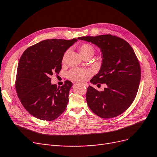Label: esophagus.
Listing matches in <instances>:
<instances>
[{
    "mask_svg": "<svg viewBox=\"0 0 157 157\" xmlns=\"http://www.w3.org/2000/svg\"><path fill=\"white\" fill-rule=\"evenodd\" d=\"M83 84L85 86H88V84H87L86 83H83Z\"/></svg>",
    "mask_w": 157,
    "mask_h": 157,
    "instance_id": "34e87169",
    "label": "esophagus"
}]
</instances>
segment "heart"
I'll return each instance as SVG.
<instances>
[{
  "instance_id": "heart-1",
  "label": "heart",
  "mask_w": 157,
  "mask_h": 157,
  "mask_svg": "<svg viewBox=\"0 0 157 157\" xmlns=\"http://www.w3.org/2000/svg\"><path fill=\"white\" fill-rule=\"evenodd\" d=\"M79 51L83 58L87 56H92L94 54V47L90 44L84 43L81 44L79 47ZM68 51H66L62 58V61L64 62L66 59ZM92 72L90 69H80V68H74L67 72V78L74 81H85L89 76H90Z\"/></svg>"
}]
</instances>
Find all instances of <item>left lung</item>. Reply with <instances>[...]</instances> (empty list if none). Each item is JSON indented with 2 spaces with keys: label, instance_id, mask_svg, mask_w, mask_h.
Listing matches in <instances>:
<instances>
[{
  "label": "left lung",
  "instance_id": "left-lung-1",
  "mask_svg": "<svg viewBox=\"0 0 157 157\" xmlns=\"http://www.w3.org/2000/svg\"><path fill=\"white\" fill-rule=\"evenodd\" d=\"M78 39L97 45L103 54L101 69L90 82L106 83L107 87L101 92L91 86L87 88L88 106L101 118L118 116L130 106L138 92L141 71L137 56L126 41L116 36L103 35Z\"/></svg>",
  "mask_w": 157,
  "mask_h": 157
}]
</instances>
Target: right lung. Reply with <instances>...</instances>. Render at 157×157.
<instances>
[{
	"instance_id": "obj_1",
	"label": "right lung",
	"mask_w": 157,
	"mask_h": 157,
	"mask_svg": "<svg viewBox=\"0 0 157 157\" xmlns=\"http://www.w3.org/2000/svg\"><path fill=\"white\" fill-rule=\"evenodd\" d=\"M77 41L48 39L27 49L20 57L15 81L18 97L25 110L44 121H53L65 110L72 86L70 81L57 87L51 76L59 74L65 52Z\"/></svg>"
}]
</instances>
